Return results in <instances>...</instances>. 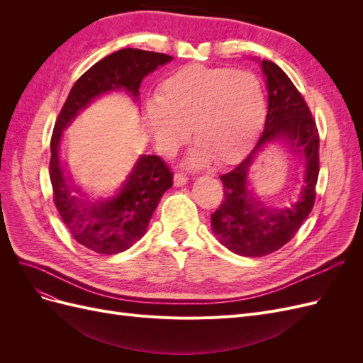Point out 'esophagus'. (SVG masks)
Instances as JSON below:
<instances>
[{"mask_svg":"<svg viewBox=\"0 0 363 363\" xmlns=\"http://www.w3.org/2000/svg\"><path fill=\"white\" fill-rule=\"evenodd\" d=\"M172 183H174L175 188H180V186H184L186 183H188V177H186L184 174H180V172H177V174H174Z\"/></svg>","mask_w":363,"mask_h":363,"instance_id":"esophagus-1","label":"esophagus"}]
</instances>
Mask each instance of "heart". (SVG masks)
<instances>
[{
	"instance_id": "obj_1",
	"label": "heart",
	"mask_w": 363,
	"mask_h": 363,
	"mask_svg": "<svg viewBox=\"0 0 363 363\" xmlns=\"http://www.w3.org/2000/svg\"><path fill=\"white\" fill-rule=\"evenodd\" d=\"M263 113L265 94L255 74L199 63L167 77L157 100L145 107L152 144L163 156L174 155L192 128L196 145L184 160L189 168L213 159L219 164L238 162L255 142Z\"/></svg>"
}]
</instances>
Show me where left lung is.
<instances>
[{
	"mask_svg": "<svg viewBox=\"0 0 363 363\" xmlns=\"http://www.w3.org/2000/svg\"><path fill=\"white\" fill-rule=\"evenodd\" d=\"M256 60L268 92L265 127L248 156L221 175L224 200L211 215L218 242L244 257L267 256L289 242L312 211L320 174V138L309 107L280 67L271 60ZM271 143L288 147L302 163L301 191L288 206H268L250 183L258 155Z\"/></svg>",
	"mask_w": 363,
	"mask_h": 363,
	"instance_id": "obj_1",
	"label": "left lung"
}]
</instances>
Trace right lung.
I'll return each mask as SVG.
<instances>
[{
  "label": "right lung",
  "instance_id": "add662e5",
  "mask_svg": "<svg viewBox=\"0 0 363 363\" xmlns=\"http://www.w3.org/2000/svg\"><path fill=\"white\" fill-rule=\"evenodd\" d=\"M171 60L167 54L136 48L108 54L75 82L54 125L50 162L54 204L71 236L98 255L125 251L147 233L162 195L172 186V174L157 156L140 155L115 189L94 195L75 182L62 156L65 131L91 104L113 92L139 104L142 80Z\"/></svg>",
  "mask_w": 363,
  "mask_h": 363
}]
</instances>
